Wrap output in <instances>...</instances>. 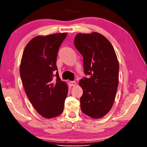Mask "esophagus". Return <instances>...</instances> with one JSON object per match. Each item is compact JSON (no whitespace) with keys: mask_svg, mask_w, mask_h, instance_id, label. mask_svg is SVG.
Listing matches in <instances>:
<instances>
[{"mask_svg":"<svg viewBox=\"0 0 147 147\" xmlns=\"http://www.w3.org/2000/svg\"><path fill=\"white\" fill-rule=\"evenodd\" d=\"M69 83V85H70L71 86H75L76 85V82H74V81H70Z\"/></svg>","mask_w":147,"mask_h":147,"instance_id":"34e87169","label":"esophagus"}]
</instances>
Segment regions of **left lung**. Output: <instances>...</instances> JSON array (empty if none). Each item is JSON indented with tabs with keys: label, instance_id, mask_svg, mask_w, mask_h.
<instances>
[{
	"label": "left lung",
	"instance_id": "left-lung-1",
	"mask_svg": "<svg viewBox=\"0 0 147 147\" xmlns=\"http://www.w3.org/2000/svg\"><path fill=\"white\" fill-rule=\"evenodd\" d=\"M74 45L83 56L86 75L79 82L83 89L81 110L93 119L109 112L113 106L119 84V65L115 50L102 35L78 34Z\"/></svg>",
	"mask_w": 147,
	"mask_h": 147
}]
</instances>
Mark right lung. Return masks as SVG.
Here are the masks:
<instances>
[{"label":"right lung","instance_id":"obj_1","mask_svg":"<svg viewBox=\"0 0 147 147\" xmlns=\"http://www.w3.org/2000/svg\"><path fill=\"white\" fill-rule=\"evenodd\" d=\"M67 33L36 36L26 45L20 65L24 90L34 108L45 118L63 111L67 85L61 80L56 66L59 47Z\"/></svg>","mask_w":147,"mask_h":147}]
</instances>
